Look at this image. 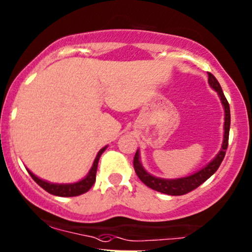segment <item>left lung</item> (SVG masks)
Returning <instances> with one entry per match:
<instances>
[{
    "mask_svg": "<svg viewBox=\"0 0 252 252\" xmlns=\"http://www.w3.org/2000/svg\"><path fill=\"white\" fill-rule=\"evenodd\" d=\"M208 82L211 85V87L215 92H218L221 104H222L223 110H225V124H223V141L222 146L219 153L217 154V157L209 162L207 166L201 168L197 172L192 173V175L183 177V178H177V179H164L159 178V177L152 176L151 173H148L145 170L140 161V153L139 149H137L136 154L134 157V168L135 172L139 178L141 179L142 183H145L147 187L151 189L157 190V191L167 193V195L172 196H181L185 195V193L192 191L193 189H196L197 187H200L203 182H206L209 177L214 175L217 172V170L219 168L220 164L222 162L223 158H225L226 149L228 146V135H229V124H231V113H229V105L227 99H226L225 94H223L222 90H221V86L218 80L215 79V76L213 74L208 73Z\"/></svg>",
    "mask_w": 252,
    "mask_h": 252,
    "instance_id": "8db88e82",
    "label": "left lung"
}]
</instances>
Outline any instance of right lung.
<instances>
[{"label":"right lung","mask_w":252,"mask_h":252,"mask_svg":"<svg viewBox=\"0 0 252 252\" xmlns=\"http://www.w3.org/2000/svg\"><path fill=\"white\" fill-rule=\"evenodd\" d=\"M106 148H107V146H105L104 148H101L100 151L98 152L94 161H93L92 167H91L90 172L87 173V176H86L84 179L76 182V183H70V184L50 183V182L43 181V179L38 178L37 176L33 175L29 168H27V171H29L30 176L32 177L33 181H34L35 183L39 185V187L43 188V189L45 190V191H48L49 193H52V195H56V196H62V197H73V196H79V195H81V193L87 192L88 190L92 188V185L94 184L99 159H100V156L104 153V151Z\"/></svg>","instance_id":"right-lung-1"}]
</instances>
